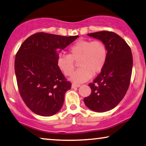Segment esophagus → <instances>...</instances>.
<instances>
[{"label": "esophagus", "mask_w": 146, "mask_h": 146, "mask_svg": "<svg viewBox=\"0 0 146 146\" xmlns=\"http://www.w3.org/2000/svg\"><path fill=\"white\" fill-rule=\"evenodd\" d=\"M80 84H72V85H71V88H78V87H80Z\"/></svg>", "instance_id": "34e87169"}]
</instances>
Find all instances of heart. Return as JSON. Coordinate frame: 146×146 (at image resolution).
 I'll return each mask as SVG.
<instances>
[{"label":"heart","instance_id":"obj_1","mask_svg":"<svg viewBox=\"0 0 146 146\" xmlns=\"http://www.w3.org/2000/svg\"><path fill=\"white\" fill-rule=\"evenodd\" d=\"M69 54H60L57 66L65 75L69 76L75 68V62L78 61L79 69L70 77L75 83L87 81L92 75L100 73L107 60L108 52L106 46L101 41L79 40L71 45Z\"/></svg>","mask_w":146,"mask_h":146}]
</instances>
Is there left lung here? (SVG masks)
<instances>
[{
	"instance_id": "left-lung-1",
	"label": "left lung",
	"mask_w": 146,
	"mask_h": 146,
	"mask_svg": "<svg viewBox=\"0 0 146 146\" xmlns=\"http://www.w3.org/2000/svg\"><path fill=\"white\" fill-rule=\"evenodd\" d=\"M105 44L107 60L103 70L89 84L92 93L84 99L90 110L104 112L115 108L128 90L133 69L131 48L123 38L112 32L101 31L88 34Z\"/></svg>"
}]
</instances>
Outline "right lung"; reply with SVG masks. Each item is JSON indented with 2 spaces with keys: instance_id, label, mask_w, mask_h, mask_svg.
<instances>
[{
  "instance_id": "add662e5",
  "label": "right lung",
  "mask_w": 146,
  "mask_h": 146,
  "mask_svg": "<svg viewBox=\"0 0 146 146\" xmlns=\"http://www.w3.org/2000/svg\"><path fill=\"white\" fill-rule=\"evenodd\" d=\"M78 37L40 32L21 45L15 60L18 88L23 101L35 114L51 116L63 106L71 84L58 68L57 59Z\"/></svg>"
}]
</instances>
